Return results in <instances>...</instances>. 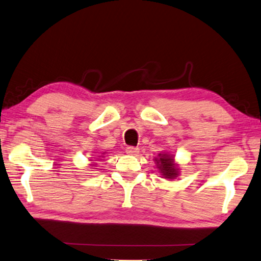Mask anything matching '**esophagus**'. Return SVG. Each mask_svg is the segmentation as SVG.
<instances>
[{
  "instance_id": "esophagus-1",
  "label": "esophagus",
  "mask_w": 261,
  "mask_h": 261,
  "mask_svg": "<svg viewBox=\"0 0 261 261\" xmlns=\"http://www.w3.org/2000/svg\"><path fill=\"white\" fill-rule=\"evenodd\" d=\"M125 151L130 155H137L139 153V148H138V147H135V146H127L125 148Z\"/></svg>"
}]
</instances>
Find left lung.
Returning a JSON list of instances; mask_svg holds the SVG:
<instances>
[{"instance_id":"obj_1","label":"left lung","mask_w":261,"mask_h":261,"mask_svg":"<svg viewBox=\"0 0 261 261\" xmlns=\"http://www.w3.org/2000/svg\"><path fill=\"white\" fill-rule=\"evenodd\" d=\"M155 161L158 162V168L160 169V171L162 172L165 178L173 179L178 176V169L174 165L172 159L169 158V155L163 154L159 160L155 159Z\"/></svg>"}]
</instances>
